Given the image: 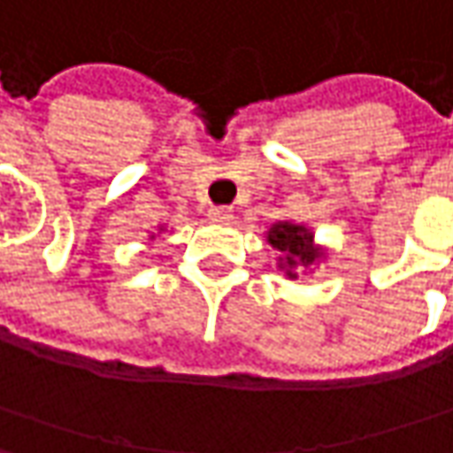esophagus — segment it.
I'll return each mask as SVG.
<instances>
[{"label": "esophagus", "mask_w": 453, "mask_h": 453, "mask_svg": "<svg viewBox=\"0 0 453 453\" xmlns=\"http://www.w3.org/2000/svg\"><path fill=\"white\" fill-rule=\"evenodd\" d=\"M210 220H215V223H226L230 220V207H210Z\"/></svg>", "instance_id": "obj_1"}]
</instances>
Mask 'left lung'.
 <instances>
[{
  "instance_id": "left-lung-1",
  "label": "left lung",
  "mask_w": 453,
  "mask_h": 453,
  "mask_svg": "<svg viewBox=\"0 0 453 453\" xmlns=\"http://www.w3.org/2000/svg\"><path fill=\"white\" fill-rule=\"evenodd\" d=\"M266 241L272 243V249H277L280 256V269H284V274L289 280H295V269L297 266H312L315 261L323 258V249L315 246L312 241V230H307L305 226L289 223V220H280L269 227Z\"/></svg>"
}]
</instances>
